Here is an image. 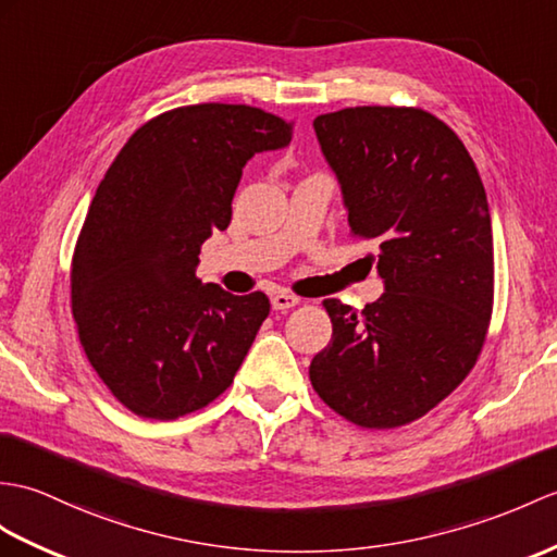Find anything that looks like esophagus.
<instances>
[{"instance_id": "esophagus-1", "label": "esophagus", "mask_w": 557, "mask_h": 557, "mask_svg": "<svg viewBox=\"0 0 557 557\" xmlns=\"http://www.w3.org/2000/svg\"><path fill=\"white\" fill-rule=\"evenodd\" d=\"M270 304H273L275 310H289L294 306H299L301 299H299V296L289 294V292H275L273 299H270Z\"/></svg>"}]
</instances>
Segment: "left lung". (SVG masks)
Listing matches in <instances>:
<instances>
[{
    "label": "left lung",
    "instance_id": "8db88e82",
    "mask_svg": "<svg viewBox=\"0 0 557 557\" xmlns=\"http://www.w3.org/2000/svg\"><path fill=\"white\" fill-rule=\"evenodd\" d=\"M348 227L377 256L384 294L327 299L332 339L310 384L342 418L392 430L456 389L494 306V235L482 177L458 135L422 109L356 107L313 121Z\"/></svg>",
    "mask_w": 557,
    "mask_h": 557
}]
</instances>
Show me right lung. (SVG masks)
I'll return each instance as SVG.
<instances>
[{
	"label": "right lung",
	"mask_w": 557,
	"mask_h": 557,
	"mask_svg": "<svg viewBox=\"0 0 557 557\" xmlns=\"http://www.w3.org/2000/svg\"><path fill=\"white\" fill-rule=\"evenodd\" d=\"M289 141L273 113L197 103L141 125L99 183L73 253V318L87 360L135 416L175 420L235 380L270 301L203 284L199 251L230 225L242 168Z\"/></svg>",
	"instance_id": "1"
}]
</instances>
